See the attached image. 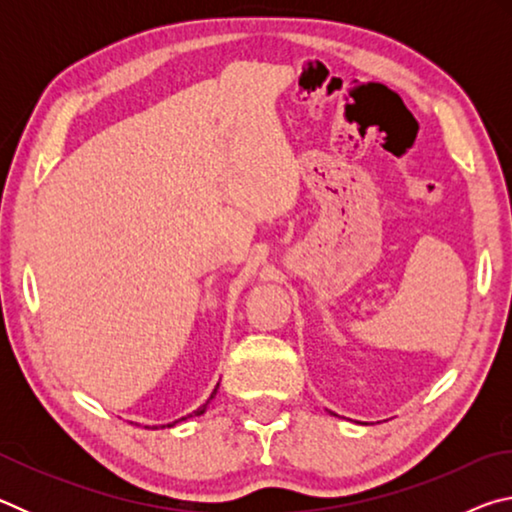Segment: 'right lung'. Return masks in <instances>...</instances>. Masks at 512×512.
I'll return each mask as SVG.
<instances>
[{
	"label": "right lung",
	"mask_w": 512,
	"mask_h": 512,
	"mask_svg": "<svg viewBox=\"0 0 512 512\" xmlns=\"http://www.w3.org/2000/svg\"><path fill=\"white\" fill-rule=\"evenodd\" d=\"M214 395H216V388H214V393L210 395V400H207L203 406H201V409H196L192 415H203L205 413V409H207V404H210L212 400H214ZM192 415H187V418H192ZM185 420V418H183ZM176 422H180V420H176ZM176 422H171V424H167V427H173V424H176ZM146 429H149V427H146Z\"/></svg>",
	"instance_id": "add662e5"
}]
</instances>
